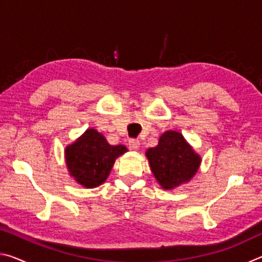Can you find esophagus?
<instances>
[{
    "label": "esophagus",
    "mask_w": 262,
    "mask_h": 262,
    "mask_svg": "<svg viewBox=\"0 0 262 262\" xmlns=\"http://www.w3.org/2000/svg\"><path fill=\"white\" fill-rule=\"evenodd\" d=\"M140 141L139 140H135V139H130L128 141V147L133 150H137L140 148Z\"/></svg>",
    "instance_id": "obj_1"
}]
</instances>
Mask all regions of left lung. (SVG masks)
<instances>
[{"label": "left lung", "instance_id": "8db88e82", "mask_svg": "<svg viewBox=\"0 0 262 262\" xmlns=\"http://www.w3.org/2000/svg\"><path fill=\"white\" fill-rule=\"evenodd\" d=\"M145 155L155 178L164 189H173L187 183L201 164V157L174 130L164 133L157 147L148 149Z\"/></svg>", "mask_w": 262, "mask_h": 262}]
</instances>
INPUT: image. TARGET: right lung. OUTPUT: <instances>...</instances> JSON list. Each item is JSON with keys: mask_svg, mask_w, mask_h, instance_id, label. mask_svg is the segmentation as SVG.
I'll list each match as a JSON object with an SVG mask.
<instances>
[{"mask_svg": "<svg viewBox=\"0 0 262 262\" xmlns=\"http://www.w3.org/2000/svg\"><path fill=\"white\" fill-rule=\"evenodd\" d=\"M126 151L125 145H111L100 133L89 128L64 154L70 176L84 187L94 188L105 183L115 159Z\"/></svg>", "mask_w": 262, "mask_h": 262, "instance_id": "obj_1", "label": "right lung"}]
</instances>
